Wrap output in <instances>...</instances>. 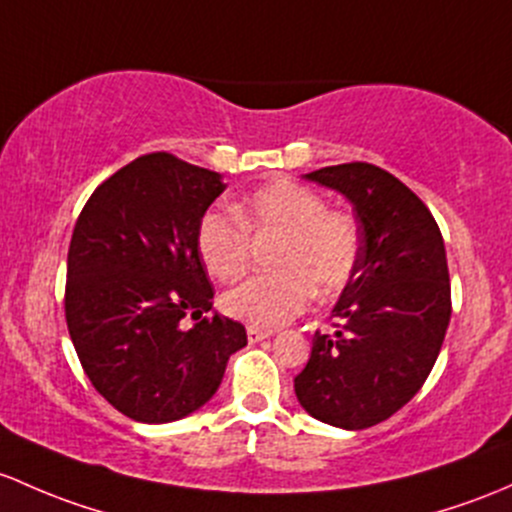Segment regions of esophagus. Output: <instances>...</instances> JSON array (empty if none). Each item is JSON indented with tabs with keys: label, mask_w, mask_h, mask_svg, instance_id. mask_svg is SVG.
<instances>
[{
	"label": "esophagus",
	"mask_w": 512,
	"mask_h": 512,
	"mask_svg": "<svg viewBox=\"0 0 512 512\" xmlns=\"http://www.w3.org/2000/svg\"><path fill=\"white\" fill-rule=\"evenodd\" d=\"M272 331H267V328H257V326H247V341L250 343H260L265 341V338H270Z\"/></svg>",
	"instance_id": "1"
}]
</instances>
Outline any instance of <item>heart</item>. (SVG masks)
<instances>
[{"label":"heart","instance_id":"obj_1","mask_svg":"<svg viewBox=\"0 0 512 512\" xmlns=\"http://www.w3.org/2000/svg\"><path fill=\"white\" fill-rule=\"evenodd\" d=\"M235 215L208 211L198 220L196 250L208 274L235 282L252 260V238H277L270 265L230 289L220 306L233 319L257 328L287 324L309 306L314 292L333 297L353 279L363 250L358 220L348 211L326 206L314 188L292 179H274L255 188Z\"/></svg>","mask_w":512,"mask_h":512}]
</instances>
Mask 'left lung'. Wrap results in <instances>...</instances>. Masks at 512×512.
<instances>
[{"label": "left lung", "mask_w": 512, "mask_h": 512, "mask_svg": "<svg viewBox=\"0 0 512 512\" xmlns=\"http://www.w3.org/2000/svg\"><path fill=\"white\" fill-rule=\"evenodd\" d=\"M353 203L363 250L333 306L336 331L314 333L294 390L311 417L368 429L407 405L432 373L451 319L441 230L390 171L365 161L306 174Z\"/></svg>", "instance_id": "8db88e82"}]
</instances>
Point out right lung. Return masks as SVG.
Returning a JSON list of instances; mask_svg holds the SVG:
<instances>
[{
	"label": "right lung",
	"mask_w": 512,
	"mask_h": 512,
	"mask_svg": "<svg viewBox=\"0 0 512 512\" xmlns=\"http://www.w3.org/2000/svg\"><path fill=\"white\" fill-rule=\"evenodd\" d=\"M225 191L220 174L144 154L105 179L75 220L66 324L95 390L134 422L164 424L206 405L245 326L213 314L196 250L198 220ZM191 313L199 324L180 326Z\"/></svg>",
	"instance_id": "obj_1"
}]
</instances>
